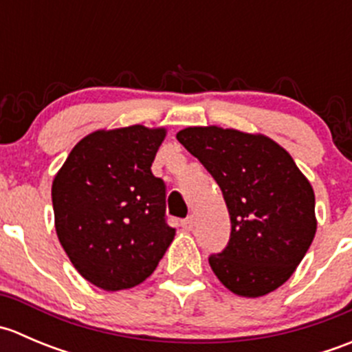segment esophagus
Instances as JSON below:
<instances>
[{"label": "esophagus", "instance_id": "1", "mask_svg": "<svg viewBox=\"0 0 352 352\" xmlns=\"http://www.w3.org/2000/svg\"><path fill=\"white\" fill-rule=\"evenodd\" d=\"M182 228L186 230V232H190V230L194 228V216H189V218H186L182 221Z\"/></svg>", "mask_w": 352, "mask_h": 352}]
</instances>
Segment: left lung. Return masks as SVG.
<instances>
[{
	"instance_id": "left-lung-1",
	"label": "left lung",
	"mask_w": 352,
	"mask_h": 352,
	"mask_svg": "<svg viewBox=\"0 0 352 352\" xmlns=\"http://www.w3.org/2000/svg\"><path fill=\"white\" fill-rule=\"evenodd\" d=\"M177 140L214 177L230 212L228 247L209 257L216 278L245 298L285 285L317 232L310 180L281 144L261 133L190 126Z\"/></svg>"
}]
</instances>
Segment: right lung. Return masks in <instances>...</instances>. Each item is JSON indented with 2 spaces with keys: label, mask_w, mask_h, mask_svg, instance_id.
Returning a JSON list of instances; mask_svg holds the SVG:
<instances>
[{
  "label": "right lung",
  "mask_w": 352,
  "mask_h": 352,
  "mask_svg": "<svg viewBox=\"0 0 352 352\" xmlns=\"http://www.w3.org/2000/svg\"><path fill=\"white\" fill-rule=\"evenodd\" d=\"M166 127L98 129L78 141L52 180L58 239L71 264L105 291L150 278L175 239L165 184L151 173Z\"/></svg>",
  "instance_id": "right-lung-1"
}]
</instances>
